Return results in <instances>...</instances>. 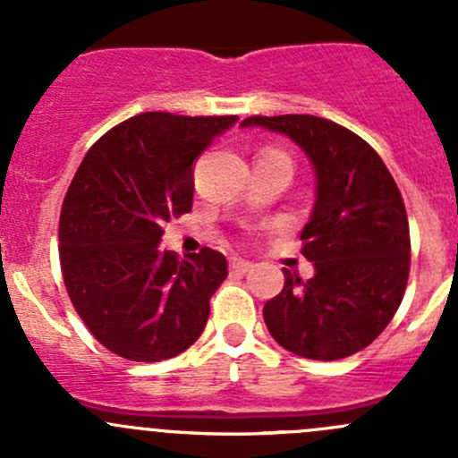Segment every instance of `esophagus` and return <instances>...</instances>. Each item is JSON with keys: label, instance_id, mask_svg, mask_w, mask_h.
<instances>
[{"label": "esophagus", "instance_id": "esophagus-1", "mask_svg": "<svg viewBox=\"0 0 458 458\" xmlns=\"http://www.w3.org/2000/svg\"><path fill=\"white\" fill-rule=\"evenodd\" d=\"M250 267H252V261H248V259H242V257L230 259V270L233 272H248Z\"/></svg>", "mask_w": 458, "mask_h": 458}]
</instances>
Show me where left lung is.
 I'll use <instances>...</instances> for the list:
<instances>
[{"label": "left lung", "instance_id": "1", "mask_svg": "<svg viewBox=\"0 0 458 458\" xmlns=\"http://www.w3.org/2000/svg\"><path fill=\"white\" fill-rule=\"evenodd\" d=\"M290 137L315 165L317 201L301 233L315 276L284 267V290L263 306L272 339L293 354L336 361L368 348L392 321L410 275L403 197L381 157L348 128L315 114L248 117Z\"/></svg>", "mask_w": 458, "mask_h": 458}]
</instances>
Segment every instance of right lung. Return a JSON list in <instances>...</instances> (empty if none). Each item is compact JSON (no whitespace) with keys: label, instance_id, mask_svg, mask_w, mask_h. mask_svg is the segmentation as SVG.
<instances>
[{"label":"right lung","instance_id":"1","mask_svg":"<svg viewBox=\"0 0 458 458\" xmlns=\"http://www.w3.org/2000/svg\"><path fill=\"white\" fill-rule=\"evenodd\" d=\"M237 122L141 113L97 140L59 216V261L77 315L104 348L155 363L191 348L228 276L221 252L159 250L165 221L192 210V164Z\"/></svg>","mask_w":458,"mask_h":458}]
</instances>
